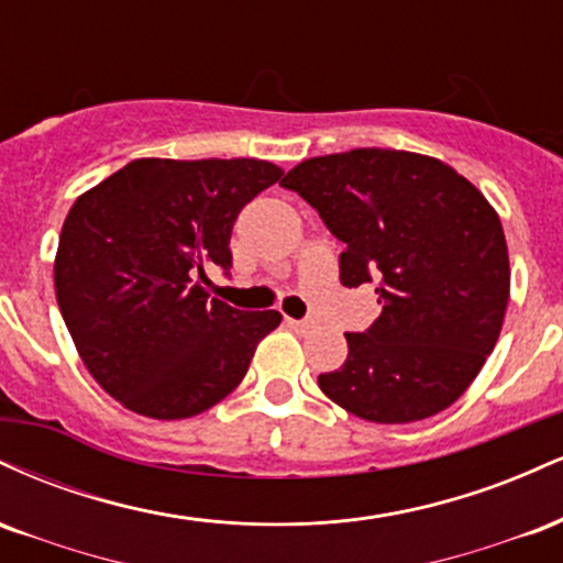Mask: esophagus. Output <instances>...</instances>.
I'll list each match as a JSON object with an SVG mask.
<instances>
[{
    "label": "esophagus",
    "mask_w": 563,
    "mask_h": 563,
    "mask_svg": "<svg viewBox=\"0 0 563 563\" xmlns=\"http://www.w3.org/2000/svg\"><path fill=\"white\" fill-rule=\"evenodd\" d=\"M286 325L290 328V331H296V333H307L309 322H307V320H294V318H286Z\"/></svg>",
    "instance_id": "34e87169"
}]
</instances>
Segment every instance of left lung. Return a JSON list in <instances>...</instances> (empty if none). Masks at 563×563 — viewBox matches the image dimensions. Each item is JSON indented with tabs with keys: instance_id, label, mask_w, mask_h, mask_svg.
Masks as SVG:
<instances>
[{
	"instance_id": "obj_1",
	"label": "left lung",
	"mask_w": 563,
	"mask_h": 563,
	"mask_svg": "<svg viewBox=\"0 0 563 563\" xmlns=\"http://www.w3.org/2000/svg\"><path fill=\"white\" fill-rule=\"evenodd\" d=\"M283 187L344 243L341 283H376L380 314L346 333L320 389L373 423L437 416L493 354L508 307L503 224L487 198L442 161L384 147L301 161Z\"/></svg>"
}]
</instances>
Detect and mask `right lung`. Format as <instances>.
Segmentation results:
<instances>
[{
	"label": "right lung",
	"mask_w": 563,
	"mask_h": 563,
	"mask_svg": "<svg viewBox=\"0 0 563 563\" xmlns=\"http://www.w3.org/2000/svg\"><path fill=\"white\" fill-rule=\"evenodd\" d=\"M283 177L269 161L137 158L70 206L55 294L84 365L111 397L158 421L192 418L241 384L275 309L209 299L230 275L232 224Z\"/></svg>",
	"instance_id": "1"
}]
</instances>
